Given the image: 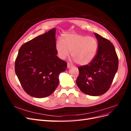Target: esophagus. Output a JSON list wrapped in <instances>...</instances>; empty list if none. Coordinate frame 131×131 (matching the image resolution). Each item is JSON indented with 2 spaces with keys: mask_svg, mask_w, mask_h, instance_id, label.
I'll return each instance as SVG.
<instances>
[{
  "mask_svg": "<svg viewBox=\"0 0 131 131\" xmlns=\"http://www.w3.org/2000/svg\"><path fill=\"white\" fill-rule=\"evenodd\" d=\"M73 67V66H72V65L70 64L69 63H67V68H70V67Z\"/></svg>",
  "mask_w": 131,
  "mask_h": 131,
  "instance_id": "34e87169",
  "label": "esophagus"
}]
</instances>
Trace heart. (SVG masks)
I'll use <instances>...</instances> for the list:
<instances>
[{
	"label": "heart",
	"mask_w": 131,
	"mask_h": 131,
	"mask_svg": "<svg viewBox=\"0 0 131 131\" xmlns=\"http://www.w3.org/2000/svg\"><path fill=\"white\" fill-rule=\"evenodd\" d=\"M56 49L59 57L64 59L71 56L74 61L80 65H86L96 57L98 49L97 39L75 33H68L63 35L62 40L56 43Z\"/></svg>",
	"instance_id": "1"
}]
</instances>
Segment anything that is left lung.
I'll return each mask as SVG.
<instances>
[{
	"mask_svg": "<svg viewBox=\"0 0 131 131\" xmlns=\"http://www.w3.org/2000/svg\"><path fill=\"white\" fill-rule=\"evenodd\" d=\"M94 35L98 43L97 53L89 64L78 67L76 82L83 93L98 96L109 89L118 69V60L113 43L97 33Z\"/></svg>",
	"mask_w": 131,
	"mask_h": 131,
	"instance_id": "1",
	"label": "left lung"
}]
</instances>
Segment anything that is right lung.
<instances>
[{
	"label": "right lung",
	"instance_id": "1",
	"mask_svg": "<svg viewBox=\"0 0 131 131\" xmlns=\"http://www.w3.org/2000/svg\"><path fill=\"white\" fill-rule=\"evenodd\" d=\"M56 28L26 42L19 49L15 70L25 92L35 98L52 94L67 64L57 56Z\"/></svg>",
	"mask_w": 131,
	"mask_h": 131
}]
</instances>
